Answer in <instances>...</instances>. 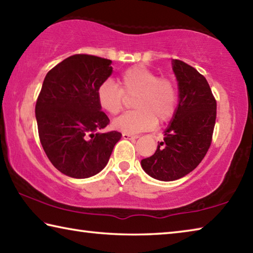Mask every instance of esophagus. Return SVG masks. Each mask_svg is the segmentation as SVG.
<instances>
[{
	"mask_svg": "<svg viewBox=\"0 0 253 253\" xmlns=\"http://www.w3.org/2000/svg\"><path fill=\"white\" fill-rule=\"evenodd\" d=\"M123 137L125 139H137L139 136L135 134H129V132H123Z\"/></svg>",
	"mask_w": 253,
	"mask_h": 253,
	"instance_id": "1",
	"label": "esophagus"
}]
</instances>
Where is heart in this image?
Segmentation results:
<instances>
[{
    "label": "heart",
    "mask_w": 253,
    "mask_h": 253,
    "mask_svg": "<svg viewBox=\"0 0 253 253\" xmlns=\"http://www.w3.org/2000/svg\"><path fill=\"white\" fill-rule=\"evenodd\" d=\"M127 97H132L136 109L123 114L113 122L114 127L125 132H137L154 127L157 121L166 123L177 109L178 89L167 76L145 66H132L123 72L117 83L106 81L97 89L100 108L111 115L122 112Z\"/></svg>",
    "instance_id": "1"
}]
</instances>
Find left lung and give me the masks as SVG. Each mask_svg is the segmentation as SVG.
<instances>
[{"label":"left lung","mask_w":253,"mask_h":253,"mask_svg":"<svg viewBox=\"0 0 253 253\" xmlns=\"http://www.w3.org/2000/svg\"><path fill=\"white\" fill-rule=\"evenodd\" d=\"M179 105L155 154L141 167L155 179L171 181L194 170L212 141L217 102L206 77L187 63L173 59Z\"/></svg>","instance_id":"8db88e82"}]
</instances>
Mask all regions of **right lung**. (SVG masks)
Wrapping results in <instances>:
<instances>
[{
    "label": "right lung",
    "mask_w": 253,
    "mask_h": 253,
    "mask_svg": "<svg viewBox=\"0 0 253 253\" xmlns=\"http://www.w3.org/2000/svg\"><path fill=\"white\" fill-rule=\"evenodd\" d=\"M112 61L75 54L45 76L35 105L40 141L49 162L72 178H88L106 166L122 134L97 132L109 118L97 89L112 75Z\"/></svg>",
    "instance_id": "1"
}]
</instances>
